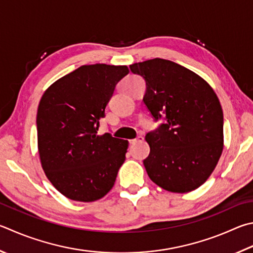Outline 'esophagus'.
I'll return each instance as SVG.
<instances>
[{
	"label": "esophagus",
	"mask_w": 253,
	"mask_h": 253,
	"mask_svg": "<svg viewBox=\"0 0 253 253\" xmlns=\"http://www.w3.org/2000/svg\"><path fill=\"white\" fill-rule=\"evenodd\" d=\"M141 141H144V137L138 136V137H137V138L129 140V144H130V146H134V145L137 144V142H141Z\"/></svg>",
	"instance_id": "esophagus-1"
}]
</instances>
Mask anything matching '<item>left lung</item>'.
Here are the masks:
<instances>
[{
  "label": "left lung",
  "mask_w": 253,
  "mask_h": 253,
  "mask_svg": "<svg viewBox=\"0 0 253 253\" xmlns=\"http://www.w3.org/2000/svg\"><path fill=\"white\" fill-rule=\"evenodd\" d=\"M146 82L144 103L155 122L145 139L149 156L144 166L156 185L171 192L200 187L223 149V113L204 79L168 59L154 58L129 66Z\"/></svg>",
  "instance_id": "left-lung-1"
}]
</instances>
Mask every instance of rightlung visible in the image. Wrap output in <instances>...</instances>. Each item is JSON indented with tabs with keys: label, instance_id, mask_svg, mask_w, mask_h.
<instances>
[{
	"label": "right lung",
	"instance_id": "obj_1",
	"mask_svg": "<svg viewBox=\"0 0 253 253\" xmlns=\"http://www.w3.org/2000/svg\"><path fill=\"white\" fill-rule=\"evenodd\" d=\"M127 66L83 65L45 90L39 105V154L52 185L68 199L98 200L112 189L128 141L97 135L100 118Z\"/></svg>",
	"mask_w": 253,
	"mask_h": 253
}]
</instances>
